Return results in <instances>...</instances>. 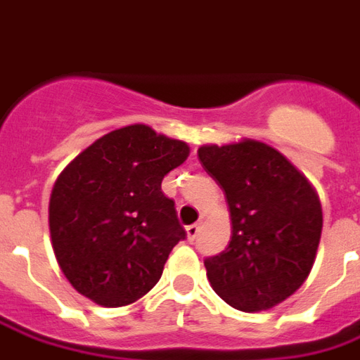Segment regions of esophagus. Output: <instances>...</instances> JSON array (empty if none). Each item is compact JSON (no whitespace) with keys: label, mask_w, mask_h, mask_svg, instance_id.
<instances>
[{"label":"esophagus","mask_w":360,"mask_h":360,"mask_svg":"<svg viewBox=\"0 0 360 360\" xmlns=\"http://www.w3.org/2000/svg\"><path fill=\"white\" fill-rule=\"evenodd\" d=\"M198 229H200V224H193V226H187V239H188V241H195L196 235H198Z\"/></svg>","instance_id":"1"}]
</instances>
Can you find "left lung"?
Masks as SVG:
<instances>
[{
    "label": "left lung",
    "mask_w": 360,
    "mask_h": 360,
    "mask_svg": "<svg viewBox=\"0 0 360 360\" xmlns=\"http://www.w3.org/2000/svg\"><path fill=\"white\" fill-rule=\"evenodd\" d=\"M198 160L224 188L231 241L204 260L212 289L233 309L268 310L309 278L322 235V206L309 179L264 142L204 144Z\"/></svg>",
    "instance_id": "left-lung-1"
}]
</instances>
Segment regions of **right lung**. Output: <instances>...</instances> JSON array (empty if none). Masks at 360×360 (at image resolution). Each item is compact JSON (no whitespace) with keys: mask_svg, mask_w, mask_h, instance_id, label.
<instances>
[{"mask_svg":"<svg viewBox=\"0 0 360 360\" xmlns=\"http://www.w3.org/2000/svg\"><path fill=\"white\" fill-rule=\"evenodd\" d=\"M188 144L129 125L103 134L59 173L50 196L51 247L69 283L103 307H125L162 278L185 239L162 179Z\"/></svg>","mask_w":360,"mask_h":360,"instance_id":"right-lung-1","label":"right lung"}]
</instances>
